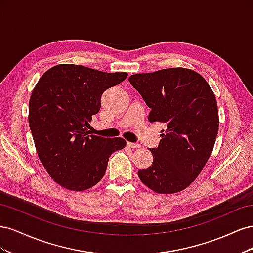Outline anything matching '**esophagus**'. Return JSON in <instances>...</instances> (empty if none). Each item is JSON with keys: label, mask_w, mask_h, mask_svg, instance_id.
<instances>
[{"label": "esophagus", "mask_w": 253, "mask_h": 253, "mask_svg": "<svg viewBox=\"0 0 253 253\" xmlns=\"http://www.w3.org/2000/svg\"><path fill=\"white\" fill-rule=\"evenodd\" d=\"M127 147L129 148H134V149H139L140 144L139 143H135V142H127Z\"/></svg>", "instance_id": "34e87169"}]
</instances>
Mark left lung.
<instances>
[{"label": "left lung", "mask_w": 253, "mask_h": 253, "mask_svg": "<svg viewBox=\"0 0 253 253\" xmlns=\"http://www.w3.org/2000/svg\"><path fill=\"white\" fill-rule=\"evenodd\" d=\"M151 109L150 122L166 129L153 163L138 171L140 180L156 193L179 192L192 183L211 155L218 132L216 99L202 76L188 68H166L128 78Z\"/></svg>", "instance_id": "8db88e82"}]
</instances>
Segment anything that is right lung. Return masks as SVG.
Returning a JSON list of instances; mask_svg holds the SVG:
<instances>
[{"mask_svg":"<svg viewBox=\"0 0 253 253\" xmlns=\"http://www.w3.org/2000/svg\"><path fill=\"white\" fill-rule=\"evenodd\" d=\"M127 73H103L75 64L45 72L29 100L28 122L36 150L50 177L72 191L101 180L110 156L126 140L90 135L88 122L101 106L104 91Z\"/></svg>","mask_w":253,"mask_h":253,"instance_id":"add662e5","label":"right lung"}]
</instances>
